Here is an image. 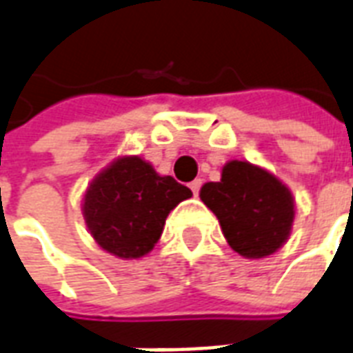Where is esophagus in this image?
Listing matches in <instances>:
<instances>
[{
	"mask_svg": "<svg viewBox=\"0 0 353 353\" xmlns=\"http://www.w3.org/2000/svg\"><path fill=\"white\" fill-rule=\"evenodd\" d=\"M200 188H201V179H194V181L190 183V190H192V194L194 196L200 194Z\"/></svg>",
	"mask_w": 353,
	"mask_h": 353,
	"instance_id": "1",
	"label": "esophagus"
}]
</instances>
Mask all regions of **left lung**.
Instances as JSON below:
<instances>
[{"instance_id":"8db88e82","label":"left lung","mask_w":353,"mask_h":353,"mask_svg":"<svg viewBox=\"0 0 353 353\" xmlns=\"http://www.w3.org/2000/svg\"><path fill=\"white\" fill-rule=\"evenodd\" d=\"M200 198L216 214L228 244L242 257H266L289 239L294 220L292 194L259 166L230 161L220 181L201 187Z\"/></svg>"}]
</instances>
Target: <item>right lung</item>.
I'll return each mask as SVG.
<instances>
[{
	"label": "right lung",
	"mask_w": 353,
	"mask_h": 353,
	"mask_svg": "<svg viewBox=\"0 0 353 353\" xmlns=\"http://www.w3.org/2000/svg\"><path fill=\"white\" fill-rule=\"evenodd\" d=\"M190 196V188L159 176L141 157H120L90 183L83 216L105 252L139 259L161 239L168 212Z\"/></svg>",
	"instance_id": "add662e5"
}]
</instances>
